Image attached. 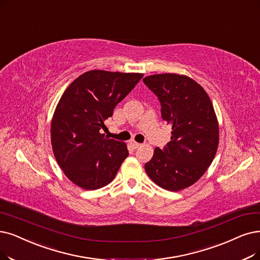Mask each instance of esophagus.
Returning a JSON list of instances; mask_svg holds the SVG:
<instances>
[{
    "label": "esophagus",
    "mask_w": 260,
    "mask_h": 260,
    "mask_svg": "<svg viewBox=\"0 0 260 260\" xmlns=\"http://www.w3.org/2000/svg\"><path fill=\"white\" fill-rule=\"evenodd\" d=\"M129 145H130V146H131L133 149H137L138 147L141 146L140 143H138V142H136V141H133V140L129 142Z\"/></svg>",
    "instance_id": "1"
}]
</instances>
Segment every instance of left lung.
Returning <instances> with one entry per match:
<instances>
[{"label":"left lung","instance_id":"1","mask_svg":"<svg viewBox=\"0 0 260 260\" xmlns=\"http://www.w3.org/2000/svg\"><path fill=\"white\" fill-rule=\"evenodd\" d=\"M143 81L158 97L162 118L172 126L171 141L163 149L154 148L145 171L162 189L183 190L205 174L219 146L212 102L199 83L183 75H152Z\"/></svg>","mask_w":260,"mask_h":260}]
</instances>
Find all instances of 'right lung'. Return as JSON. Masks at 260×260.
I'll list each match as a JSON object with an SVG mask.
<instances>
[{"instance_id": "1", "label": "right lung", "mask_w": 260, "mask_h": 260, "mask_svg": "<svg viewBox=\"0 0 260 260\" xmlns=\"http://www.w3.org/2000/svg\"><path fill=\"white\" fill-rule=\"evenodd\" d=\"M142 78L143 74L90 70L61 95L51 121L52 149L67 178L80 188L109 184L128 157L126 144L99 131Z\"/></svg>"}]
</instances>
